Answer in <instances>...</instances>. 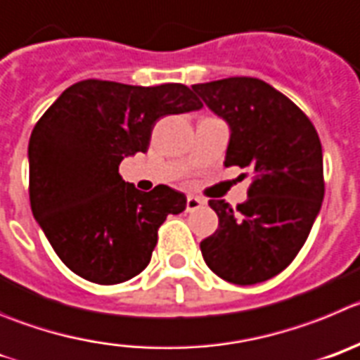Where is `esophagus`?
<instances>
[{
	"label": "esophagus",
	"mask_w": 360,
	"mask_h": 360,
	"mask_svg": "<svg viewBox=\"0 0 360 360\" xmlns=\"http://www.w3.org/2000/svg\"><path fill=\"white\" fill-rule=\"evenodd\" d=\"M204 204L202 199H199V197H193V195H188L186 199V212H195V210H199L200 206Z\"/></svg>",
	"instance_id": "34e87169"
}]
</instances>
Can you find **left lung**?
I'll return each mask as SVG.
<instances>
[{
  "label": "left lung",
  "instance_id": "8db88e82",
  "mask_svg": "<svg viewBox=\"0 0 360 360\" xmlns=\"http://www.w3.org/2000/svg\"><path fill=\"white\" fill-rule=\"evenodd\" d=\"M192 89L228 124L226 167L252 174L248 200L236 210L210 200L219 228L200 242V252L222 280L260 283L296 258L321 210V141L305 112L264 80L231 77Z\"/></svg>",
  "mask_w": 360,
  "mask_h": 360
}]
</instances>
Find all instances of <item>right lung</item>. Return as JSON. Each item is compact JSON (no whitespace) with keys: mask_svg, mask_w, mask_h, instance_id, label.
Wrapping results in <instances>:
<instances>
[{"mask_svg":"<svg viewBox=\"0 0 360 360\" xmlns=\"http://www.w3.org/2000/svg\"><path fill=\"white\" fill-rule=\"evenodd\" d=\"M202 103L183 84L129 86L82 80L41 116L28 143L30 206L53 251L84 280L115 285L140 274L167 215L186 197L167 184L140 192L120 163L147 152L161 116Z\"/></svg>","mask_w":360,"mask_h":360,"instance_id":"right-lung-1","label":"right lung"}]
</instances>
